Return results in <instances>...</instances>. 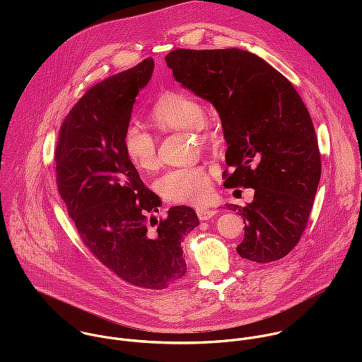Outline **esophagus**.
Instances as JSON below:
<instances>
[{
  "instance_id": "1",
  "label": "esophagus",
  "mask_w": 362,
  "mask_h": 362,
  "mask_svg": "<svg viewBox=\"0 0 362 362\" xmlns=\"http://www.w3.org/2000/svg\"><path fill=\"white\" fill-rule=\"evenodd\" d=\"M196 214L200 221H209L218 214V211L209 208V206H199V208L196 209Z\"/></svg>"
}]
</instances>
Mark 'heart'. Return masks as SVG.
Masks as SVG:
<instances>
[{
	"label": "heart",
	"mask_w": 362,
	"mask_h": 362,
	"mask_svg": "<svg viewBox=\"0 0 362 362\" xmlns=\"http://www.w3.org/2000/svg\"><path fill=\"white\" fill-rule=\"evenodd\" d=\"M204 117L202 103L183 91L162 94L150 110L151 122L160 130H194L200 144L211 140V133L204 129ZM123 147L139 170L151 172L158 168V141L143 126L130 123L124 129ZM212 175L211 166L176 168L159 179L158 190L168 202L200 204L212 194Z\"/></svg>",
	"instance_id": "obj_1"
}]
</instances>
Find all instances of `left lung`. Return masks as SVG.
I'll return each mask as SVG.
<instances>
[{"mask_svg":"<svg viewBox=\"0 0 362 362\" xmlns=\"http://www.w3.org/2000/svg\"><path fill=\"white\" fill-rule=\"evenodd\" d=\"M175 78L218 110L228 143L226 187L255 189L245 208L240 257L268 264L299 242L321 177V153L309 112L291 81L239 48H177L166 56Z\"/></svg>","mask_w":362,"mask_h":362,"instance_id":"left-lung-1","label":"left lung"}]
</instances>
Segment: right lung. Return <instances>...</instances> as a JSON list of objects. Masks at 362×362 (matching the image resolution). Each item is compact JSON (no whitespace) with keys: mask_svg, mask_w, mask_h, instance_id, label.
Wrapping results in <instances>:
<instances>
[{"mask_svg":"<svg viewBox=\"0 0 362 362\" xmlns=\"http://www.w3.org/2000/svg\"><path fill=\"white\" fill-rule=\"evenodd\" d=\"M153 67L148 57L88 88L62 124L54 160L59 193L87 249L120 279L165 289L186 275L180 242L199 219L187 206L150 218L162 202L123 147L134 98Z\"/></svg>","mask_w":362,"mask_h":362,"instance_id":"obj_1","label":"right lung"}]
</instances>
